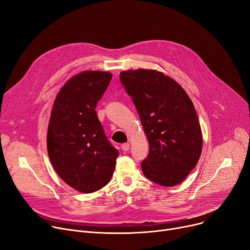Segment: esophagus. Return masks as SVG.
Segmentation results:
<instances>
[{
	"label": "esophagus",
	"instance_id": "1",
	"mask_svg": "<svg viewBox=\"0 0 250 250\" xmlns=\"http://www.w3.org/2000/svg\"><path fill=\"white\" fill-rule=\"evenodd\" d=\"M122 149H123L124 152L128 151V149H129V144H128V143H125V144L122 145Z\"/></svg>",
	"mask_w": 250,
	"mask_h": 250
}]
</instances>
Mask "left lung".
<instances>
[{
  "instance_id": "8db88e82",
  "label": "left lung",
  "mask_w": 250,
  "mask_h": 250,
  "mask_svg": "<svg viewBox=\"0 0 250 250\" xmlns=\"http://www.w3.org/2000/svg\"><path fill=\"white\" fill-rule=\"evenodd\" d=\"M120 79L140 115L149 144L144 175L165 187L184 181L202 151V131L193 103L178 83L157 70L123 71Z\"/></svg>"
}]
</instances>
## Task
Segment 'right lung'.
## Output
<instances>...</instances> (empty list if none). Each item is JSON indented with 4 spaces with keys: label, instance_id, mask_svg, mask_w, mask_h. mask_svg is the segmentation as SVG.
Instances as JSON below:
<instances>
[{
    "label": "right lung",
    "instance_id": "right-lung-1",
    "mask_svg": "<svg viewBox=\"0 0 250 250\" xmlns=\"http://www.w3.org/2000/svg\"><path fill=\"white\" fill-rule=\"evenodd\" d=\"M111 77L104 71H84L71 77L58 92L50 116L49 159L66 184L82 193L104 187L119 157L95 111Z\"/></svg>",
    "mask_w": 250,
    "mask_h": 250
}]
</instances>
